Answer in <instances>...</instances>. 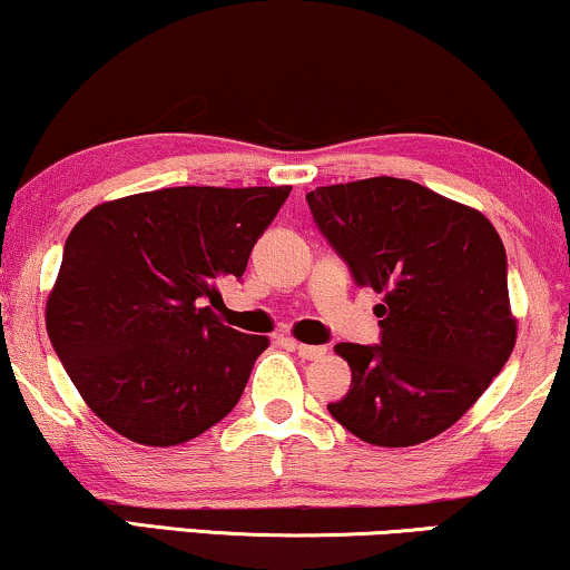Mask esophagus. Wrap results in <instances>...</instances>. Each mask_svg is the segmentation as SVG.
Segmentation results:
<instances>
[{"mask_svg":"<svg viewBox=\"0 0 570 570\" xmlns=\"http://www.w3.org/2000/svg\"><path fill=\"white\" fill-rule=\"evenodd\" d=\"M291 347L298 353L301 357H306V361H316V357L326 355V347H318V345H306V342H298V340H291Z\"/></svg>","mask_w":570,"mask_h":570,"instance_id":"obj_1","label":"esophagus"}]
</instances>
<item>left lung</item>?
Returning <instances> with one entry per match:
<instances>
[{"label":"left lung","mask_w":570,"mask_h":570,"mask_svg":"<svg viewBox=\"0 0 570 570\" xmlns=\"http://www.w3.org/2000/svg\"><path fill=\"white\" fill-rule=\"evenodd\" d=\"M306 199L357 285L381 293V345H334L353 384L332 417L373 446L435 439L517 345L501 236L480 209L407 178L318 186Z\"/></svg>","instance_id":"left-lung-1"}]
</instances>
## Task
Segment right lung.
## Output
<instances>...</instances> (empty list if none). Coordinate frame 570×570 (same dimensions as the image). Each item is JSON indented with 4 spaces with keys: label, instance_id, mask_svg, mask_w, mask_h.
Masks as SVG:
<instances>
[{
    "label": "right lung",
    "instance_id": "1",
    "mask_svg": "<svg viewBox=\"0 0 570 570\" xmlns=\"http://www.w3.org/2000/svg\"><path fill=\"white\" fill-rule=\"evenodd\" d=\"M291 186H176L92 207L65 244L46 332L85 404L124 439L178 446L228 415L267 337L208 303L240 277Z\"/></svg>",
    "mask_w": 570,
    "mask_h": 570
}]
</instances>
